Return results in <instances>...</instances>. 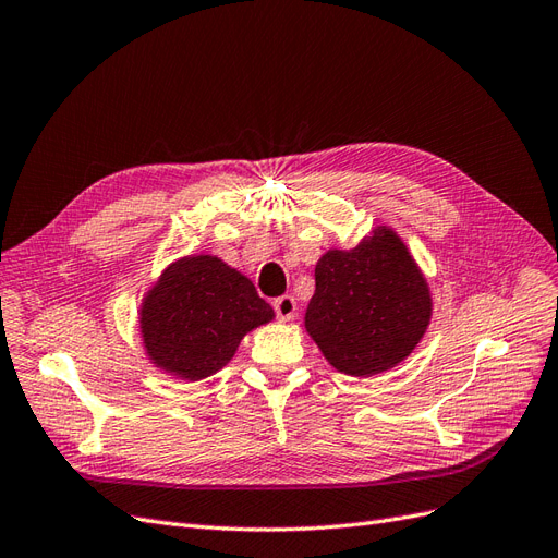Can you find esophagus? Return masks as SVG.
Masks as SVG:
<instances>
[{"instance_id":"esophagus-1","label":"esophagus","mask_w":558,"mask_h":558,"mask_svg":"<svg viewBox=\"0 0 558 558\" xmlns=\"http://www.w3.org/2000/svg\"><path fill=\"white\" fill-rule=\"evenodd\" d=\"M274 311H276V315H278V319L280 322H292L294 317H296V301H294V296H290V294H284V296H278L276 301H274Z\"/></svg>"}]
</instances>
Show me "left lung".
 <instances>
[{
	"mask_svg": "<svg viewBox=\"0 0 558 558\" xmlns=\"http://www.w3.org/2000/svg\"><path fill=\"white\" fill-rule=\"evenodd\" d=\"M430 315L420 264L397 231L377 225L354 247H331L317 259L303 327L336 371L371 377L415 352Z\"/></svg>",
	"mask_w": 558,
	"mask_h": 558,
	"instance_id": "1",
	"label": "left lung"
}]
</instances>
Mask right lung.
Returning a JSON list of instances; mask_svg holds the SVG:
<instances>
[{
    "label": "right lung",
    "instance_id": "obj_1",
    "mask_svg": "<svg viewBox=\"0 0 558 558\" xmlns=\"http://www.w3.org/2000/svg\"><path fill=\"white\" fill-rule=\"evenodd\" d=\"M274 317L247 276L215 255H185L143 294L138 333L157 371L196 383L225 368L241 340Z\"/></svg>",
    "mask_w": 558,
    "mask_h": 558
}]
</instances>
